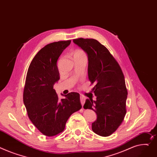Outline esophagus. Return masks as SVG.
Wrapping results in <instances>:
<instances>
[{"label": "esophagus", "mask_w": 157, "mask_h": 157, "mask_svg": "<svg viewBox=\"0 0 157 157\" xmlns=\"http://www.w3.org/2000/svg\"><path fill=\"white\" fill-rule=\"evenodd\" d=\"M80 101H81V103L82 106L83 107V105H84V103L85 102V97L84 96L81 95L80 96Z\"/></svg>", "instance_id": "esophagus-1"}]
</instances>
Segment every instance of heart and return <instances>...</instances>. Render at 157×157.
Returning <instances> with one entry per match:
<instances>
[{
	"mask_svg": "<svg viewBox=\"0 0 157 157\" xmlns=\"http://www.w3.org/2000/svg\"><path fill=\"white\" fill-rule=\"evenodd\" d=\"M85 56V52L81 50H76L74 52V56Z\"/></svg>",
	"mask_w": 157,
	"mask_h": 157,
	"instance_id": "obj_1",
	"label": "heart"
}]
</instances>
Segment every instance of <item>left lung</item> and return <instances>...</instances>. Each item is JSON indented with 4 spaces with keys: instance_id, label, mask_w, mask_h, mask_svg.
<instances>
[{
    "instance_id": "left-lung-1",
    "label": "left lung",
    "mask_w": 157,
    "mask_h": 157,
    "mask_svg": "<svg viewBox=\"0 0 157 157\" xmlns=\"http://www.w3.org/2000/svg\"><path fill=\"white\" fill-rule=\"evenodd\" d=\"M73 42L88 55V78L95 85L91 92L97 100H86L85 109L97 115L92 130L101 136H109L117 130L126 113L128 90L122 69L109 50L97 40L77 38Z\"/></svg>"
}]
</instances>
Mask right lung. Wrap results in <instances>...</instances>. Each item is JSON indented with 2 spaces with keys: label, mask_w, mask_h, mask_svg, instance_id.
I'll use <instances>...</instances> for the list:
<instances>
[{
  "label": "right lung",
  "mask_w": 157,
  "mask_h": 157,
  "mask_svg": "<svg viewBox=\"0 0 157 157\" xmlns=\"http://www.w3.org/2000/svg\"><path fill=\"white\" fill-rule=\"evenodd\" d=\"M71 40L49 44L31 61L27 72L23 101L28 117L47 136L63 131L71 115L82 107L79 94L71 92L59 100L54 85L60 79L57 60Z\"/></svg>",
  "instance_id": "obj_1"
}]
</instances>
